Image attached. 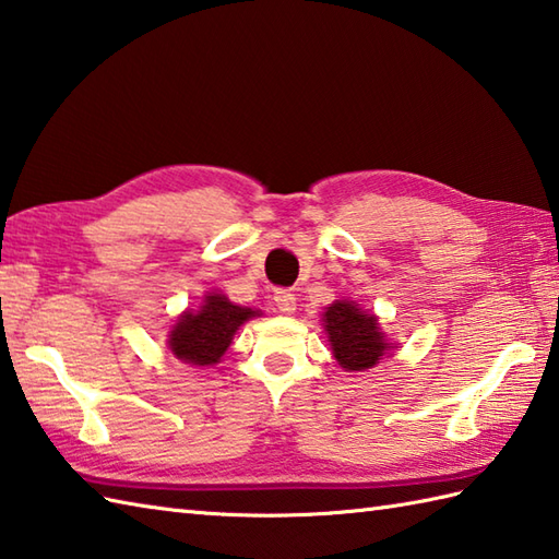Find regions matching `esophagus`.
<instances>
[{
    "mask_svg": "<svg viewBox=\"0 0 559 559\" xmlns=\"http://www.w3.org/2000/svg\"><path fill=\"white\" fill-rule=\"evenodd\" d=\"M273 302H276V307H278L283 314H293L295 312V295L290 290H286V288L273 290Z\"/></svg>",
    "mask_w": 559,
    "mask_h": 559,
    "instance_id": "1",
    "label": "esophagus"
}]
</instances>
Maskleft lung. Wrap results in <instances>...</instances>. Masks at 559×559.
Masks as SVG:
<instances>
[{"mask_svg": "<svg viewBox=\"0 0 559 559\" xmlns=\"http://www.w3.org/2000/svg\"><path fill=\"white\" fill-rule=\"evenodd\" d=\"M324 329L331 341V350L346 370H370L391 348L377 326V319L360 312L358 307L338 300L324 312Z\"/></svg>", "mask_w": 559, "mask_h": 559, "instance_id": "left-lung-1", "label": "left lung"}]
</instances>
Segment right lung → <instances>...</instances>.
Wrapping results in <instances>:
<instances>
[{
  "label": "right lung",
  "mask_w": 559,
  "mask_h": 559,
  "mask_svg": "<svg viewBox=\"0 0 559 559\" xmlns=\"http://www.w3.org/2000/svg\"><path fill=\"white\" fill-rule=\"evenodd\" d=\"M259 312L233 305L225 295L213 293L199 312H187L170 331V348L175 358L192 365H213L228 350L235 331L249 317Z\"/></svg>",
  "instance_id": "right-lung-1"
}]
</instances>
